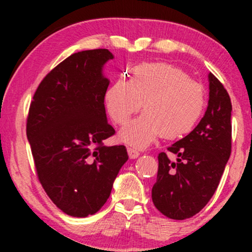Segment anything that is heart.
I'll use <instances>...</instances> for the list:
<instances>
[{
  "mask_svg": "<svg viewBox=\"0 0 252 252\" xmlns=\"http://www.w3.org/2000/svg\"><path fill=\"white\" fill-rule=\"evenodd\" d=\"M144 116L158 120L160 117L170 118H186L192 116L189 106L185 99L176 96H162L153 99L146 105L143 111ZM154 129L146 120L129 124L123 130V141L130 147L141 149L146 147L155 137Z\"/></svg>",
  "mask_w": 252,
  "mask_h": 252,
  "instance_id": "1",
  "label": "heart"
}]
</instances>
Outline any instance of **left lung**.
Instances as JSON below:
<instances>
[{
    "mask_svg": "<svg viewBox=\"0 0 252 252\" xmlns=\"http://www.w3.org/2000/svg\"><path fill=\"white\" fill-rule=\"evenodd\" d=\"M105 48L73 53L37 86L27 117V138L42 189L66 215L85 218L104 206L128 160L124 146H108L115 135L106 121L109 79Z\"/></svg>",
    "mask_w": 252,
    "mask_h": 252,
    "instance_id": "left-lung-1",
    "label": "left lung"
}]
</instances>
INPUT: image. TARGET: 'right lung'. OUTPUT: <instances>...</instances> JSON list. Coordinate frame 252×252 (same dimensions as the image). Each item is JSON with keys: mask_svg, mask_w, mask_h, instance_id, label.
Instances as JSON below:
<instances>
[{"mask_svg": "<svg viewBox=\"0 0 252 252\" xmlns=\"http://www.w3.org/2000/svg\"><path fill=\"white\" fill-rule=\"evenodd\" d=\"M230 97L220 84H210L205 116L189 135L160 153L152 189L155 207L176 220L190 218L215 194L231 154Z\"/></svg>", "mask_w": 252, "mask_h": 252, "instance_id": "1", "label": "right lung"}]
</instances>
